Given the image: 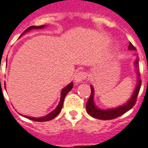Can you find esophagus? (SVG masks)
Wrapping results in <instances>:
<instances>
[{"instance_id": "1", "label": "esophagus", "mask_w": 148, "mask_h": 148, "mask_svg": "<svg viewBox=\"0 0 148 148\" xmlns=\"http://www.w3.org/2000/svg\"><path fill=\"white\" fill-rule=\"evenodd\" d=\"M86 74L83 72H79V73H76V75H75V78H74V80L76 83H79L83 81L86 78Z\"/></svg>"}]
</instances>
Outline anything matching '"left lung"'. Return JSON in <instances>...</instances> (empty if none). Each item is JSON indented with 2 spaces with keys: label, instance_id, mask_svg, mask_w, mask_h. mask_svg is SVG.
<instances>
[{
  "label": "left lung",
  "instance_id": "left-lung-1",
  "mask_svg": "<svg viewBox=\"0 0 148 148\" xmlns=\"http://www.w3.org/2000/svg\"><path fill=\"white\" fill-rule=\"evenodd\" d=\"M128 49L129 50H135L136 49L134 46L132 44V42H129ZM138 62H139V59L137 57L134 62V66L136 68V73L138 75L137 76V85H136L132 97L128 99L127 102H125L122 106H118L116 108H108V109H102V108H99L95 103V90L93 86L91 85V95L87 103H86V111L89 115L95 119H99V120H111V119H116L118 117L122 115L125 112L129 111L134 106L136 99L138 95L139 91H140V86H141V81L140 79V73L138 71Z\"/></svg>",
  "mask_w": 148,
  "mask_h": 148
}]
</instances>
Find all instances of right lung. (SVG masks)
I'll list each match as a JSON object with an SVG mask.
<instances>
[{
	"instance_id": "obj_1",
	"label": "right lung",
	"mask_w": 148,
	"mask_h": 148,
	"mask_svg": "<svg viewBox=\"0 0 148 148\" xmlns=\"http://www.w3.org/2000/svg\"><path fill=\"white\" fill-rule=\"evenodd\" d=\"M46 27L45 25H42V26H39V27H36V26H31V27H28L27 29H26L25 31H23V33L21 35V36H23V34H25L27 32H29V30H31V29H42V28H44ZM20 36V37H21ZM5 85V84H4ZM73 82H71L70 83L67 85L65 88H63L61 91V96H60V101L58 104V106H56L55 109L51 112L50 113H49L47 115H45V116H42V117H40V118H34V117H29V116H26V115H23V114H20L22 116L25 117L27 119H29V120H33V121H50L52 119H53L54 118L57 116L58 114H60V112H61V109H62V106H63V101H64V99L66 95H67V93L69 92V91L73 88Z\"/></svg>"
}]
</instances>
